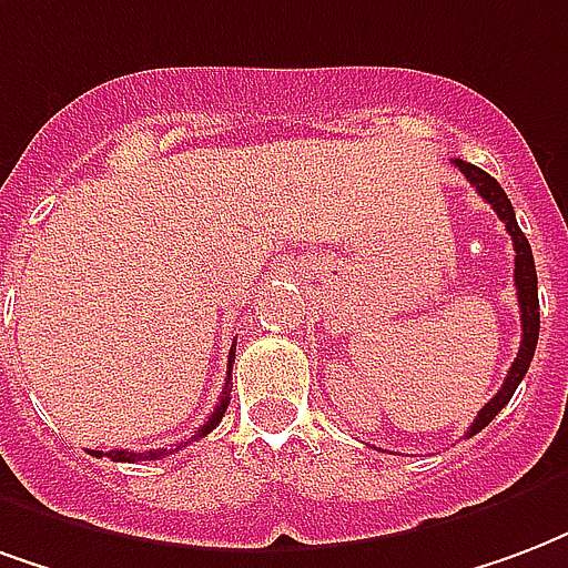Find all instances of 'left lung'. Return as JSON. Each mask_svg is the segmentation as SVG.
Here are the masks:
<instances>
[{
    "mask_svg": "<svg viewBox=\"0 0 568 568\" xmlns=\"http://www.w3.org/2000/svg\"><path fill=\"white\" fill-rule=\"evenodd\" d=\"M455 168H460V174H464L481 199L490 204V207L497 210V216L506 222V231L511 234V246H515V288H518V306H520V348H518V358L515 364L508 367V376L503 382V388L494 394V400L485 403V409L476 415V422L469 424V430L466 436H476L478 430H485L487 424L497 418V413L511 400V394L520 385V379L527 376V369H530L532 352H536V343H539V285H536V262H532V250L530 241L524 237V231H520L518 220H515V207H511V201L503 192L497 180L490 178L487 171L481 168L469 165L464 159H455Z\"/></svg>",
    "mask_w": 568,
    "mask_h": 568,
    "instance_id": "obj_1",
    "label": "left lung"
}]
</instances>
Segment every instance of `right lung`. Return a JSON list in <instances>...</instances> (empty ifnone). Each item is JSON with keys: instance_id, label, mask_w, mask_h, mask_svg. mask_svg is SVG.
<instances>
[{"instance_id": "add662e5", "label": "right lung", "mask_w": 568, "mask_h": 568, "mask_svg": "<svg viewBox=\"0 0 568 568\" xmlns=\"http://www.w3.org/2000/svg\"><path fill=\"white\" fill-rule=\"evenodd\" d=\"M231 361H234V348L229 352V376H231ZM229 400H231V390H229V379H225V388H222V397H220V406L213 409V415H210L207 422H204V427H201L199 434H195V439L199 436H207L216 424L222 422V415H225V409H229ZM186 443H180L178 448H183ZM178 448H171V452H178ZM90 455L102 457V452H90ZM162 455H168V448H153V452H123V448H116V452H108V457L111 460H120V464H134V460H159Z\"/></svg>"}]
</instances>
